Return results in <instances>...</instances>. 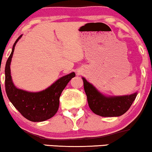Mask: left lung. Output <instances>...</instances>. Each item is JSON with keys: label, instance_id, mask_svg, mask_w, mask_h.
Returning a JSON list of instances; mask_svg holds the SVG:
<instances>
[{"label": "left lung", "instance_id": "8db88e82", "mask_svg": "<svg viewBox=\"0 0 152 152\" xmlns=\"http://www.w3.org/2000/svg\"><path fill=\"white\" fill-rule=\"evenodd\" d=\"M88 106L93 113L102 117H116L126 113L138 95L107 97L99 92L92 84L82 77Z\"/></svg>", "mask_w": 152, "mask_h": 152}]
</instances>
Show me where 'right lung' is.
<instances>
[{
    "mask_svg": "<svg viewBox=\"0 0 152 152\" xmlns=\"http://www.w3.org/2000/svg\"><path fill=\"white\" fill-rule=\"evenodd\" d=\"M22 35L16 39L5 65V91L14 107L26 119L32 122H42L53 117L59 106V97L68 83L75 76L74 72L59 78L48 88L32 93L17 88L12 80L10 64L14 47Z\"/></svg>",
    "mask_w": 152,
    "mask_h": 152,
    "instance_id": "right-lung-1",
    "label": "right lung"
}]
</instances>
